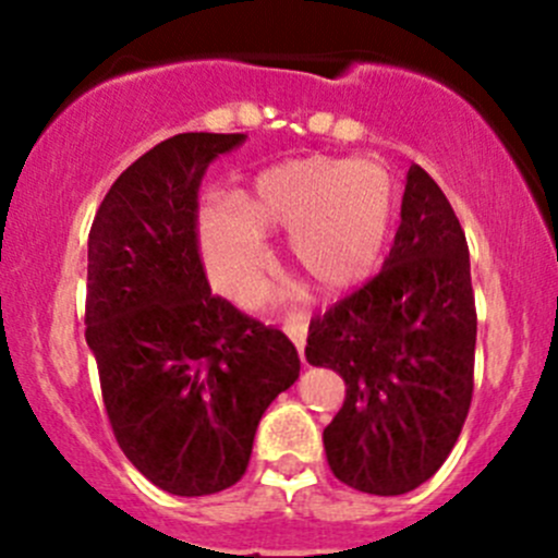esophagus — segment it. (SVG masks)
Masks as SVG:
<instances>
[{"label":"esophagus","instance_id":"34e87169","mask_svg":"<svg viewBox=\"0 0 558 558\" xmlns=\"http://www.w3.org/2000/svg\"><path fill=\"white\" fill-rule=\"evenodd\" d=\"M283 331L296 342V351H300L302 364H305V337H307V315L305 313H291L286 318Z\"/></svg>","mask_w":558,"mask_h":558}]
</instances>
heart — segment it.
I'll return each mask as SVG.
<instances>
[{
	"instance_id": "heart-1",
	"label": "heart",
	"mask_w": 558,
	"mask_h": 558,
	"mask_svg": "<svg viewBox=\"0 0 558 558\" xmlns=\"http://www.w3.org/2000/svg\"><path fill=\"white\" fill-rule=\"evenodd\" d=\"M393 180L367 159L305 156L258 172L229 202L196 218L207 278L245 302L269 264V234L289 232V258L320 291L362 280L384 253L393 221Z\"/></svg>"
}]
</instances>
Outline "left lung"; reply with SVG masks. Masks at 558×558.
Listing matches in <instances>:
<instances>
[{
  "instance_id": "1",
  "label": "left lung",
  "mask_w": 558,
  "mask_h": 558,
  "mask_svg": "<svg viewBox=\"0 0 558 558\" xmlns=\"http://www.w3.org/2000/svg\"><path fill=\"white\" fill-rule=\"evenodd\" d=\"M402 221L384 269L311 320L305 356L345 380L324 429L331 472L397 497L453 451L472 402L477 315L464 229L440 185L408 170Z\"/></svg>"
}]
</instances>
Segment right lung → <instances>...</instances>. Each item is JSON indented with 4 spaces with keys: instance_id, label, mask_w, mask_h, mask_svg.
<instances>
[{
    "instance_id": "right-lung-1",
    "label": "right lung",
    "mask_w": 558,
    "mask_h": 558,
    "mask_svg": "<svg viewBox=\"0 0 558 558\" xmlns=\"http://www.w3.org/2000/svg\"><path fill=\"white\" fill-rule=\"evenodd\" d=\"M245 134L185 132L110 185L88 234L86 342L112 435L161 492L205 497L245 475L258 421L300 378L280 329L210 291L196 191Z\"/></svg>"
}]
</instances>
